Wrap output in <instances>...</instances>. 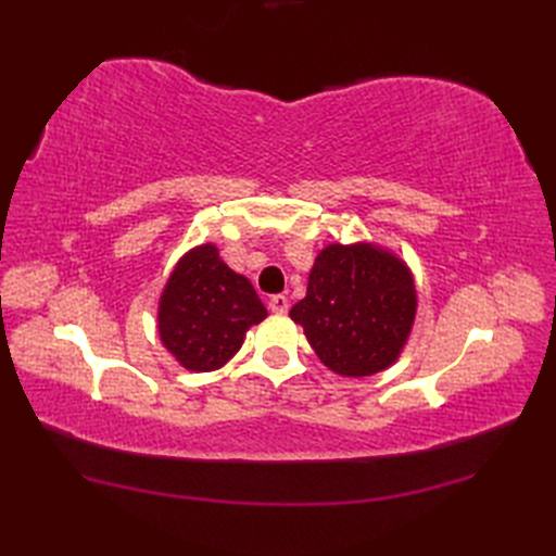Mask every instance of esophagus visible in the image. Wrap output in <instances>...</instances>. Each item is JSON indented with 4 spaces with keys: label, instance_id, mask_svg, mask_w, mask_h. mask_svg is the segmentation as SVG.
<instances>
[{
    "label": "esophagus",
    "instance_id": "34e87169",
    "mask_svg": "<svg viewBox=\"0 0 556 556\" xmlns=\"http://www.w3.org/2000/svg\"><path fill=\"white\" fill-rule=\"evenodd\" d=\"M288 308H290V301L285 294H274L271 299H268V311L271 313L282 315V313H288Z\"/></svg>",
    "mask_w": 556,
    "mask_h": 556
}]
</instances>
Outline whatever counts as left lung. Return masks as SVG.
I'll return each instance as SVG.
<instances>
[{
	"mask_svg": "<svg viewBox=\"0 0 556 556\" xmlns=\"http://www.w3.org/2000/svg\"><path fill=\"white\" fill-rule=\"evenodd\" d=\"M408 268L374 245H329L308 276L306 296L290 317L304 327L315 355L331 371L362 378L390 366L415 317Z\"/></svg>",
	"mask_w": 556,
	"mask_h": 556,
	"instance_id": "obj_1",
	"label": "left lung"
}]
</instances>
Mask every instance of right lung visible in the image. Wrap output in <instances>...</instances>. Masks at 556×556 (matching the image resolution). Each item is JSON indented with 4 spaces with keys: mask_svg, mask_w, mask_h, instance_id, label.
<instances>
[{
    "mask_svg": "<svg viewBox=\"0 0 556 556\" xmlns=\"http://www.w3.org/2000/svg\"><path fill=\"white\" fill-rule=\"evenodd\" d=\"M266 308L250 280L233 274L215 245H199L176 266L160 304V336L190 371L220 368Z\"/></svg>",
    "mask_w": 556,
    "mask_h": 556,
    "instance_id": "right-lung-1",
    "label": "right lung"
}]
</instances>
